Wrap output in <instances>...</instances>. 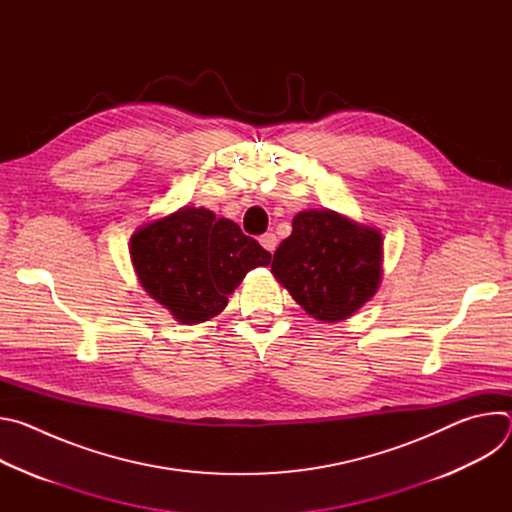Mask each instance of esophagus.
<instances>
[{
    "label": "esophagus",
    "instance_id": "1",
    "mask_svg": "<svg viewBox=\"0 0 512 512\" xmlns=\"http://www.w3.org/2000/svg\"><path fill=\"white\" fill-rule=\"evenodd\" d=\"M259 243H261V247H263L267 253H273L275 247H277V237H275L273 233H265V235L259 237Z\"/></svg>",
    "mask_w": 512,
    "mask_h": 512
}]
</instances>
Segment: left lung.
I'll list each match as a JSON object with an SVG mask.
<instances>
[{"mask_svg":"<svg viewBox=\"0 0 512 512\" xmlns=\"http://www.w3.org/2000/svg\"><path fill=\"white\" fill-rule=\"evenodd\" d=\"M271 273L312 318L342 322L377 294L383 235L330 208L302 210L273 255Z\"/></svg>","mask_w":512,"mask_h":512,"instance_id":"1","label":"left lung"}]
</instances>
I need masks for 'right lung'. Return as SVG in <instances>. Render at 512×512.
Wrapping results in <instances>:
<instances>
[{"label": "right lung", "instance_id": "1", "mask_svg": "<svg viewBox=\"0 0 512 512\" xmlns=\"http://www.w3.org/2000/svg\"><path fill=\"white\" fill-rule=\"evenodd\" d=\"M129 255L148 296L186 326L216 318L245 275L271 261L231 218H216L204 206L143 223L129 239Z\"/></svg>", "mask_w": 512, "mask_h": 512}]
</instances>
